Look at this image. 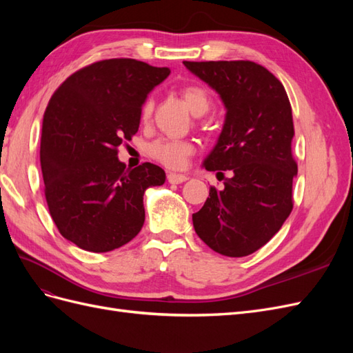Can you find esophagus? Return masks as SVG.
<instances>
[{
	"label": "esophagus",
	"mask_w": 353,
	"mask_h": 353,
	"mask_svg": "<svg viewBox=\"0 0 353 353\" xmlns=\"http://www.w3.org/2000/svg\"><path fill=\"white\" fill-rule=\"evenodd\" d=\"M187 179H188V178H187L185 175L174 174V172L168 174V183H169V184H183V183H185Z\"/></svg>",
	"instance_id": "1"
}]
</instances>
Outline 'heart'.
Returning <instances> with one entry per match:
<instances>
[{
  "label": "heart",
  "mask_w": 353,
  "mask_h": 353,
  "mask_svg": "<svg viewBox=\"0 0 353 353\" xmlns=\"http://www.w3.org/2000/svg\"><path fill=\"white\" fill-rule=\"evenodd\" d=\"M181 95H183L187 108L194 116H201L208 112L210 99L205 88L199 87V85H187V87L181 90ZM152 112L153 99H147L143 104V119H148ZM194 144L191 141L172 140V138H157V140L148 145V154L169 169L185 168L190 157L194 154Z\"/></svg>",
  "instance_id": "b5f03b06"
}]
</instances>
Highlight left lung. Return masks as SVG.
I'll return each instance as SVG.
<instances>
[{"mask_svg":"<svg viewBox=\"0 0 353 353\" xmlns=\"http://www.w3.org/2000/svg\"><path fill=\"white\" fill-rule=\"evenodd\" d=\"M219 94L225 121L203 168L222 174L223 190L210 187L193 213L197 236L212 250L241 258L268 243L293 209L292 105L283 83L253 61H184Z\"/></svg>","mask_w":353,"mask_h":353,"instance_id":"1","label":"left lung"}]
</instances>
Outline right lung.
I'll return each instance as SVG.
<instances>
[{
  "instance_id": "obj_1",
  "label": "right lung",
  "mask_w": 353,
  "mask_h": 353,
  "mask_svg": "<svg viewBox=\"0 0 353 353\" xmlns=\"http://www.w3.org/2000/svg\"><path fill=\"white\" fill-rule=\"evenodd\" d=\"M169 73L110 59L74 72L52 94L39 150L46 199L61 236L82 250L130 243L144 225L145 190L165 184L157 165L126 169L117 147L137 134L147 95Z\"/></svg>"
}]
</instances>
